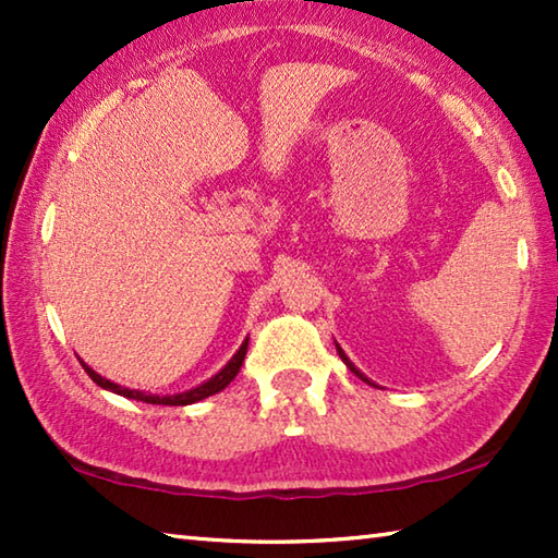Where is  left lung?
<instances>
[{
    "mask_svg": "<svg viewBox=\"0 0 558 558\" xmlns=\"http://www.w3.org/2000/svg\"><path fill=\"white\" fill-rule=\"evenodd\" d=\"M337 352H339V356H342V362H344V364L349 366V372H354V374H356V376H359V379H362V381H366V384H372L369 379H366V376H364L362 372H359V369H356V366H354L352 362H349V359H347V354L342 352V349H339V347H337Z\"/></svg>",
    "mask_w": 558,
    "mask_h": 558,
    "instance_id": "obj_1",
    "label": "left lung"
}]
</instances>
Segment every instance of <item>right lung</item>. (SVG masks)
<instances>
[{"label": "right lung", "mask_w": 558, "mask_h": 558, "mask_svg": "<svg viewBox=\"0 0 558 558\" xmlns=\"http://www.w3.org/2000/svg\"><path fill=\"white\" fill-rule=\"evenodd\" d=\"M245 349H248V339H245L239 352L233 354L231 362L226 364L219 374L211 376L209 381H204L202 386H196V389H189L184 393H174V396H153V393H143V391H135V389H125V386H118V384H112L108 379H102V376L93 372L88 364H83V369H86V374L90 376V379L96 381L98 386H102V389L125 396V399L145 401V403H157V405L159 403H165V405H189V403H196V401L206 399V396H214V393L223 391L226 386H229L235 379V374L241 372V364H243V359H245Z\"/></svg>", "instance_id": "add662e5"}]
</instances>
